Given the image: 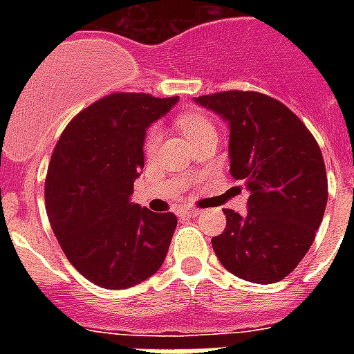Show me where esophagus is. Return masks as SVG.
<instances>
[{
	"mask_svg": "<svg viewBox=\"0 0 354 354\" xmlns=\"http://www.w3.org/2000/svg\"><path fill=\"white\" fill-rule=\"evenodd\" d=\"M198 213L200 211L194 209V207H182V209H180V215L183 216H196Z\"/></svg>",
	"mask_w": 354,
	"mask_h": 354,
	"instance_id": "obj_1",
	"label": "esophagus"
}]
</instances>
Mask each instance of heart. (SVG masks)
I'll list each match as a JSON object with an SVG mask.
<instances>
[{
    "label": "heart",
    "instance_id": "obj_1",
    "mask_svg": "<svg viewBox=\"0 0 354 354\" xmlns=\"http://www.w3.org/2000/svg\"><path fill=\"white\" fill-rule=\"evenodd\" d=\"M176 124L178 128L185 133V138L187 139L194 138L196 133H200L202 130H205V128L213 127L211 119L207 118L204 112H200V110H187V112H182L176 118ZM161 138H163V133H161L160 128L150 127L149 130H147V133H145V152H147V154H152V152L158 149Z\"/></svg>",
    "mask_w": 354,
    "mask_h": 354
}]
</instances>
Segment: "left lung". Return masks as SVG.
Here are the masks:
<instances>
[{
  "instance_id": "obj_1",
  "label": "left lung",
  "mask_w": 354,
  "mask_h": 354,
  "mask_svg": "<svg viewBox=\"0 0 354 354\" xmlns=\"http://www.w3.org/2000/svg\"><path fill=\"white\" fill-rule=\"evenodd\" d=\"M230 122V171L250 189L248 215L224 209L226 227L211 239L216 257L241 279H285L313 246L327 205L319 145L303 121L259 91L196 97Z\"/></svg>"
}]
</instances>
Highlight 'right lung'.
<instances>
[{"instance_id":"obj_1","label":"right lung","mask_w":354,"mask_h":354,"mask_svg":"<svg viewBox=\"0 0 354 354\" xmlns=\"http://www.w3.org/2000/svg\"><path fill=\"white\" fill-rule=\"evenodd\" d=\"M178 97L113 91L75 115L53 150L46 209L66 257L102 288L149 279L165 261L176 215L130 202L145 130Z\"/></svg>"}]
</instances>
